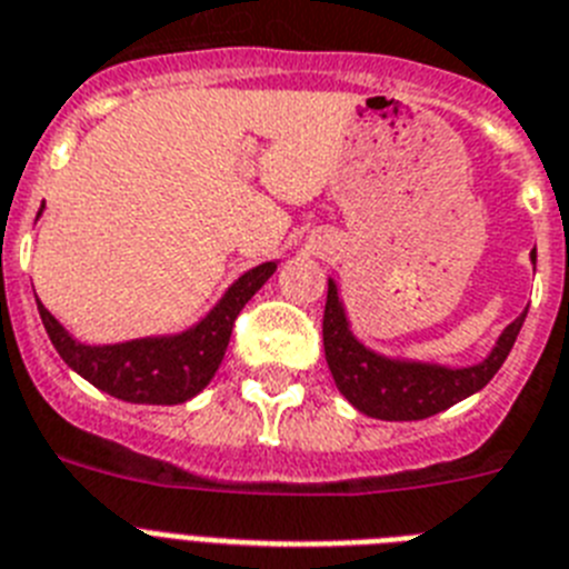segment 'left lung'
I'll return each mask as SVG.
<instances>
[{
  "mask_svg": "<svg viewBox=\"0 0 569 569\" xmlns=\"http://www.w3.org/2000/svg\"><path fill=\"white\" fill-rule=\"evenodd\" d=\"M536 266V248L529 251ZM327 309H323V352H327L329 373L336 388L358 413L385 422H417L433 413H442L451 405L469 399L483 390L491 376L503 367L506 356L515 347L520 327L527 321V309L503 329L489 350V356L477 365L448 367L419 358L385 356L367 347L352 332L350 315L341 300V286L336 277L327 280Z\"/></svg>",
  "mask_w": 569,
  "mask_h": 569,
  "instance_id": "8db88e82",
  "label": "left lung"
}]
</instances>
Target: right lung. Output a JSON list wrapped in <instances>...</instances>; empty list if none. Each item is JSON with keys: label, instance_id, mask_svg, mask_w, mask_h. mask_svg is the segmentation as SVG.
<instances>
[{"label": "right lung", "instance_id": "add662e5", "mask_svg": "<svg viewBox=\"0 0 569 569\" xmlns=\"http://www.w3.org/2000/svg\"><path fill=\"white\" fill-rule=\"evenodd\" d=\"M274 269L277 260H269L237 277L193 327L121 343L78 341L40 300L37 309L54 350L89 385L121 402L181 405L211 385L213 373L226 358L237 315L260 292Z\"/></svg>", "mask_w": 569, "mask_h": 569}]
</instances>
